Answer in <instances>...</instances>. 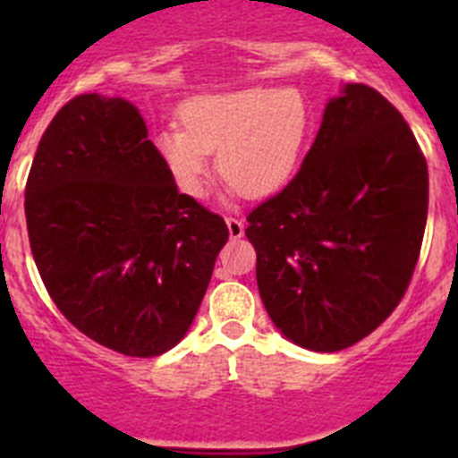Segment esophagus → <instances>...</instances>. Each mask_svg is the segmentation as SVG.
I'll use <instances>...</instances> for the list:
<instances>
[{
  "label": "esophagus",
  "mask_w": 458,
  "mask_h": 458,
  "mask_svg": "<svg viewBox=\"0 0 458 458\" xmlns=\"http://www.w3.org/2000/svg\"><path fill=\"white\" fill-rule=\"evenodd\" d=\"M226 229H229V236L232 238H241L242 233H245V222L238 220V217H232V216H226Z\"/></svg>",
  "instance_id": "esophagus-1"
}]
</instances>
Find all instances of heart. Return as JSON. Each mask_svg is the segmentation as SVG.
Masks as SVG:
<instances>
[{
    "label": "heart",
    "instance_id": "obj_1",
    "mask_svg": "<svg viewBox=\"0 0 458 458\" xmlns=\"http://www.w3.org/2000/svg\"><path fill=\"white\" fill-rule=\"evenodd\" d=\"M181 125L156 135V148L172 179L190 197L210 183V151L217 172L242 197H268L301 167L311 132V107L298 89H242L192 98Z\"/></svg>",
    "mask_w": 458,
    "mask_h": 458
}]
</instances>
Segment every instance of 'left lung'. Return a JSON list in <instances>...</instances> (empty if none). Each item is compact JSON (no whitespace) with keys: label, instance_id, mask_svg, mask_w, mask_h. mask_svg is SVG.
<instances>
[{"label":"left lung","instance_id":"obj_1","mask_svg":"<svg viewBox=\"0 0 458 458\" xmlns=\"http://www.w3.org/2000/svg\"><path fill=\"white\" fill-rule=\"evenodd\" d=\"M427 208L411 125L376 89L346 84L298 174L248 216L259 293L282 335L335 353L374 333L411 284Z\"/></svg>","mask_w":458,"mask_h":458}]
</instances>
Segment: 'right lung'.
Segmentation results:
<instances>
[{"label":"right lung","mask_w":458,"mask_h":458,"mask_svg":"<svg viewBox=\"0 0 458 458\" xmlns=\"http://www.w3.org/2000/svg\"><path fill=\"white\" fill-rule=\"evenodd\" d=\"M31 254L52 302L89 339L156 358L197 317L229 229L181 194L123 98L68 100L24 188Z\"/></svg>","instance_id":"obj_1"}]
</instances>
